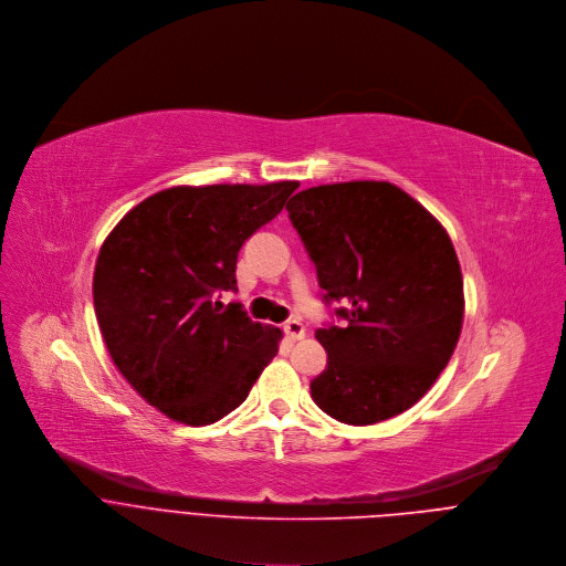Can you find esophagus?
I'll list each match as a JSON object with an SVG mask.
<instances>
[{
	"label": "esophagus",
	"mask_w": 566,
	"mask_h": 566,
	"mask_svg": "<svg viewBox=\"0 0 566 566\" xmlns=\"http://www.w3.org/2000/svg\"><path fill=\"white\" fill-rule=\"evenodd\" d=\"M283 329H285V334L292 338V342H301V338L305 336V325H303L298 318H290V321H285Z\"/></svg>",
	"instance_id": "esophagus-1"
}]
</instances>
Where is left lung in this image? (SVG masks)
Returning <instances> with one entry per match:
<instances>
[{"instance_id": "1", "label": "left lung", "mask_w": 566, "mask_h": 566, "mask_svg": "<svg viewBox=\"0 0 566 566\" xmlns=\"http://www.w3.org/2000/svg\"><path fill=\"white\" fill-rule=\"evenodd\" d=\"M287 213L316 268L323 303L342 325L316 329L327 353L312 379L332 419L370 426L417 403L453 357L464 281L441 224L390 182L355 180L298 191Z\"/></svg>"}]
</instances>
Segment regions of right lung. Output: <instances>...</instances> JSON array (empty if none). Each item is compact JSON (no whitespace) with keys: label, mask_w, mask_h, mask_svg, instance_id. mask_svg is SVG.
<instances>
[{"label":"right lung","mask_w":566,"mask_h":566,"mask_svg":"<svg viewBox=\"0 0 566 566\" xmlns=\"http://www.w3.org/2000/svg\"><path fill=\"white\" fill-rule=\"evenodd\" d=\"M298 182L171 187L136 205L104 241L93 305L113 364L167 417L207 426L239 408L279 353L237 292L243 243ZM220 298V296H218Z\"/></svg>","instance_id":"add662e5"}]
</instances>
